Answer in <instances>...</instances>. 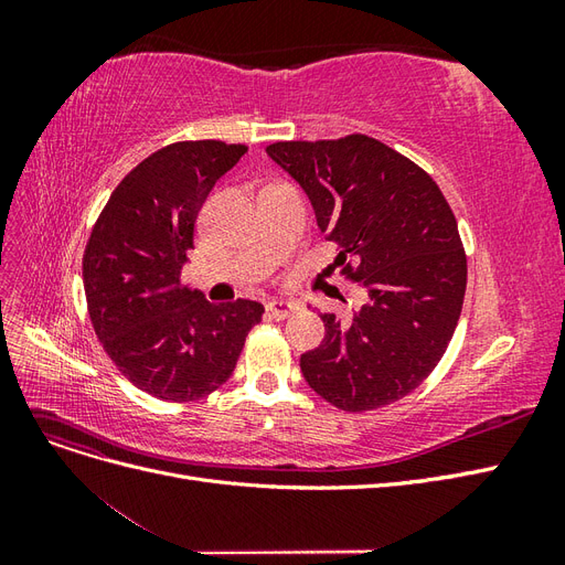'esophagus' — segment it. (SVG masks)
Returning <instances> with one entry per match:
<instances>
[{"mask_svg": "<svg viewBox=\"0 0 565 565\" xmlns=\"http://www.w3.org/2000/svg\"><path fill=\"white\" fill-rule=\"evenodd\" d=\"M297 309H299V306L292 303V301H270L266 306V313L273 320H285V318H289L292 313H297Z\"/></svg>", "mask_w": 565, "mask_h": 565, "instance_id": "obj_1", "label": "esophagus"}]
</instances>
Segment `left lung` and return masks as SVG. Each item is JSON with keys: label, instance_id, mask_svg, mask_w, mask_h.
<instances>
[{"label": "left lung", "instance_id": "1", "mask_svg": "<svg viewBox=\"0 0 565 565\" xmlns=\"http://www.w3.org/2000/svg\"><path fill=\"white\" fill-rule=\"evenodd\" d=\"M268 156L309 195L341 276L365 287L349 320L320 313V347L301 355L303 380L344 413L413 393L438 365L467 292V254L438 183L365 134L278 141Z\"/></svg>", "mask_w": 565, "mask_h": 565}]
</instances>
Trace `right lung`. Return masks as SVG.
Returning a JSON list of instances; mask_svg holds the SVG:
<instances>
[{
    "instance_id": "right-lung-1",
    "label": "right lung",
    "mask_w": 565,
    "mask_h": 565,
    "mask_svg": "<svg viewBox=\"0 0 565 565\" xmlns=\"http://www.w3.org/2000/svg\"><path fill=\"white\" fill-rule=\"evenodd\" d=\"M245 152L214 139L156 150L117 183L84 249L94 332L115 367L158 401L210 396L262 320L259 301L214 306L181 282L202 202Z\"/></svg>"
}]
</instances>
